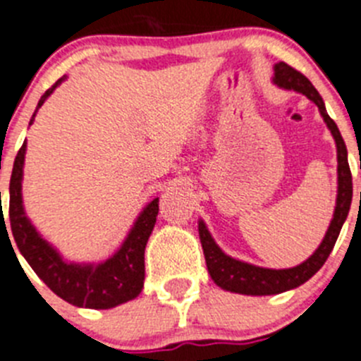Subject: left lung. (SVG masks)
<instances>
[{"label":"left lung","mask_w":361,"mask_h":361,"mask_svg":"<svg viewBox=\"0 0 361 361\" xmlns=\"http://www.w3.org/2000/svg\"><path fill=\"white\" fill-rule=\"evenodd\" d=\"M274 82L277 86L284 87V90H295V92L306 95L307 99L313 100L318 106V111L324 116V122L327 124L334 142H336V152H338V196H336V209H334L333 221H331L326 237L317 248V252L302 264L288 269L259 268V266L228 257L214 243L212 235L209 233L203 221H200V239L210 277L223 290L241 295H277L282 293V291L293 290L297 286L310 281L329 257L331 250H333L334 243L340 235L343 221L347 219L350 201H353V176H350L349 161H347L345 142H343L338 128L334 124V120L327 115L322 97L318 95V92L306 75H302L300 71H297L286 63L275 64Z\"/></svg>","instance_id":"1"}]
</instances>
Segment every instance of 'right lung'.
I'll return each instance as SVG.
<instances>
[{
  "instance_id": "right-lung-1",
  "label": "right lung",
  "mask_w": 361,
  "mask_h": 361,
  "mask_svg": "<svg viewBox=\"0 0 361 361\" xmlns=\"http://www.w3.org/2000/svg\"><path fill=\"white\" fill-rule=\"evenodd\" d=\"M61 80L63 79L57 80L50 90H47V93L39 100L37 109L43 106L47 97L54 92L55 87L59 86ZM34 116H32L30 124L34 122ZM25 151H27V144H23L21 149L18 151L14 169H12L8 221H11L12 235H14L19 252L23 253V257L27 259L32 269L39 275V279L55 295H59L63 300L79 307L109 310V307H115L118 304H124V302L138 297L142 288H144V253L149 235H151L154 223H157L158 197L152 200L145 207L144 212L138 216L122 248L111 259H108V261L99 266L68 264L44 239H41V235L35 232L34 226L30 225V221L25 216L21 200ZM1 233H6V237H8L5 217H3ZM8 243H11V239H8Z\"/></svg>"
}]
</instances>
